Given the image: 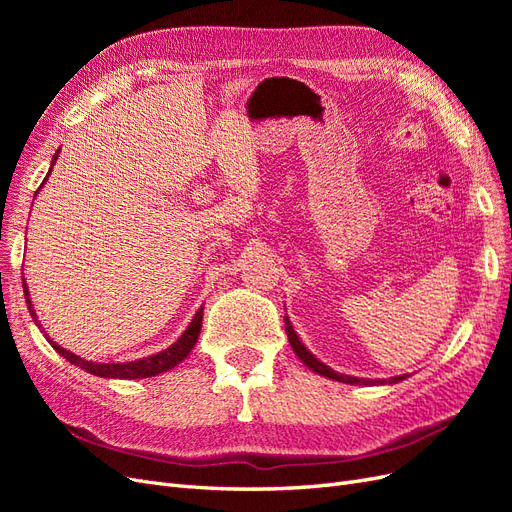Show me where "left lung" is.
I'll use <instances>...</instances> for the list:
<instances>
[{"mask_svg": "<svg viewBox=\"0 0 512 512\" xmlns=\"http://www.w3.org/2000/svg\"><path fill=\"white\" fill-rule=\"evenodd\" d=\"M286 333H288V342H290V346H292V350L297 352V356L299 359L312 369V371H316V374H320V376H327V378H331V380H337V382H346V384H382L384 380H363V378H352V376H342V374H337V371H333L331 367H327L324 363H320L316 356L309 352L301 342H299V337H297V333H294V329H292V324H290V320L286 318ZM406 376H397V378H391L389 380V384L393 382H399V380H404Z\"/></svg>", "mask_w": 512, "mask_h": 512, "instance_id": "8db88e82", "label": "left lung"}]
</instances>
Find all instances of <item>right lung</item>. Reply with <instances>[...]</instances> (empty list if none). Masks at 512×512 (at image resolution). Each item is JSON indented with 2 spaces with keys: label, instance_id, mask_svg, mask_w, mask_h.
I'll return each instance as SVG.
<instances>
[{
  "label": "right lung",
  "instance_id": "right-lung-1",
  "mask_svg": "<svg viewBox=\"0 0 512 512\" xmlns=\"http://www.w3.org/2000/svg\"><path fill=\"white\" fill-rule=\"evenodd\" d=\"M57 156H59V151L53 156V164H55ZM53 164H51V168H53ZM49 173H51V170H49ZM44 181H46V179H44ZM44 181H42V183H44ZM23 292H25V301H27V307H29V314H32V318L36 320V312H34V307H32V301H29V292H27V286H25V277H23ZM36 324H38V320H36ZM38 327H40V324H38ZM200 327H203V307L198 309L194 320L190 322V327L185 329V333L177 339V342H175L173 346L162 350V352H158V354H151V356H147V359H138V361H132V363H91V361L81 359V356L72 354L70 350H64L61 346H57L55 342H51L49 337H46V339H49L51 346H53L61 356H64L66 361H70L72 365H79L81 369L89 371V374L100 376V378L136 380V378L158 376V374H162V371H168V369H173L175 365H179V363L185 359V356L190 354V350L194 348V344L198 342Z\"/></svg>",
  "mask_w": 512,
  "mask_h": 512
}]
</instances>
